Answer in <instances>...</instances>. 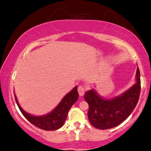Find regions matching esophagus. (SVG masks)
I'll return each instance as SVG.
<instances>
[{"label":"esophagus","mask_w":151,"mask_h":151,"mask_svg":"<svg viewBox=\"0 0 151 151\" xmlns=\"http://www.w3.org/2000/svg\"><path fill=\"white\" fill-rule=\"evenodd\" d=\"M78 90V93H79V95H80V96H83V94H84V93H85V88L83 87V86H79Z\"/></svg>","instance_id":"esophagus-1"}]
</instances>
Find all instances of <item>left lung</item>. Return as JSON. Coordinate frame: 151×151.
<instances>
[{"label": "left lung", "instance_id": "8db88e82", "mask_svg": "<svg viewBox=\"0 0 151 151\" xmlns=\"http://www.w3.org/2000/svg\"><path fill=\"white\" fill-rule=\"evenodd\" d=\"M136 83L121 96L106 100L94 90L86 92L85 101L89 105L88 117L90 124L100 129H110L125 121L137 105L140 94V76L136 70Z\"/></svg>", "mask_w": 151, "mask_h": 151}]
</instances>
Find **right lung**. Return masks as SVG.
<instances>
[{"instance_id": "add662e5", "label": "right lung", "mask_w": 151, "mask_h": 151, "mask_svg": "<svg viewBox=\"0 0 151 151\" xmlns=\"http://www.w3.org/2000/svg\"><path fill=\"white\" fill-rule=\"evenodd\" d=\"M79 94L78 87H74L71 92L64 96L60 103L50 113L43 116H34L29 115L23 110L15 96L16 103L23 115L28 121L38 128L46 131H52L59 129L63 126L69 109L78 101Z\"/></svg>"}]
</instances>
